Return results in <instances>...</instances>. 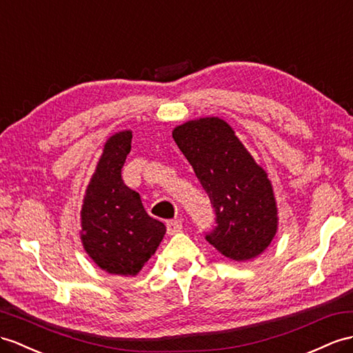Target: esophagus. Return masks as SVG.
Returning <instances> with one entry per match:
<instances>
[{
	"label": "esophagus",
	"instance_id": "obj_1",
	"mask_svg": "<svg viewBox=\"0 0 353 353\" xmlns=\"http://www.w3.org/2000/svg\"><path fill=\"white\" fill-rule=\"evenodd\" d=\"M166 229H168V235H175L176 232L183 229V223L181 220H170L166 223Z\"/></svg>",
	"mask_w": 353,
	"mask_h": 353
}]
</instances>
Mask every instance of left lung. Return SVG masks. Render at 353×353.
Masks as SVG:
<instances>
[{"instance_id": "obj_1", "label": "left lung", "mask_w": 353, "mask_h": 353, "mask_svg": "<svg viewBox=\"0 0 353 353\" xmlns=\"http://www.w3.org/2000/svg\"><path fill=\"white\" fill-rule=\"evenodd\" d=\"M172 137L216 210L217 226L206 241L235 262L262 254L279 229L276 196L268 174L234 128L219 117H205L176 125Z\"/></svg>"}]
</instances>
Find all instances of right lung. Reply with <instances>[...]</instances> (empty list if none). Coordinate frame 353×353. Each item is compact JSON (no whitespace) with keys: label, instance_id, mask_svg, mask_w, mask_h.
Wrapping results in <instances>:
<instances>
[{"label":"right lung","instance_id":"right-lung-1","mask_svg":"<svg viewBox=\"0 0 353 353\" xmlns=\"http://www.w3.org/2000/svg\"><path fill=\"white\" fill-rule=\"evenodd\" d=\"M130 150L132 130L118 132L105 142L85 190L79 230L92 262L124 277L142 270L166 234V226L145 211L139 193L123 181L121 169Z\"/></svg>","mask_w":353,"mask_h":353}]
</instances>
